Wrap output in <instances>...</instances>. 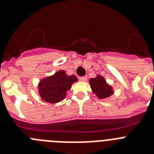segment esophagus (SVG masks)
Here are the masks:
<instances>
[{
    "label": "esophagus",
    "mask_w": 154,
    "mask_h": 154,
    "mask_svg": "<svg viewBox=\"0 0 154 154\" xmlns=\"http://www.w3.org/2000/svg\"><path fill=\"white\" fill-rule=\"evenodd\" d=\"M87 80L86 76H82V77H79V81L81 82H85Z\"/></svg>",
    "instance_id": "1"
}]
</instances>
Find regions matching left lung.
Instances as JSON below:
<instances>
[{"instance_id":"1","label":"left lung","mask_w":154,"mask_h":154,"mask_svg":"<svg viewBox=\"0 0 154 154\" xmlns=\"http://www.w3.org/2000/svg\"><path fill=\"white\" fill-rule=\"evenodd\" d=\"M89 84L94 94H96L99 99H106L113 94L112 87L109 85L103 76L98 75L96 78L89 79Z\"/></svg>"}]
</instances>
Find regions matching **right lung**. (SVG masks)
Returning a JSON list of instances; mask_svg holds the SVG:
<instances>
[{
  "label": "right lung",
  "instance_id": "1",
  "mask_svg": "<svg viewBox=\"0 0 154 154\" xmlns=\"http://www.w3.org/2000/svg\"><path fill=\"white\" fill-rule=\"evenodd\" d=\"M78 82L75 75H68L64 70L58 71L51 76L42 79L38 83V92L42 100L57 103L65 98L74 82Z\"/></svg>",
  "mask_w": 154,
  "mask_h": 154
}]
</instances>
